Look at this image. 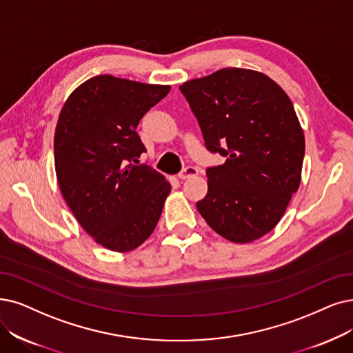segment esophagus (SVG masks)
<instances>
[{
  "label": "esophagus",
  "mask_w": 353,
  "mask_h": 353,
  "mask_svg": "<svg viewBox=\"0 0 353 353\" xmlns=\"http://www.w3.org/2000/svg\"><path fill=\"white\" fill-rule=\"evenodd\" d=\"M196 174H199V168L195 166H185L182 171L178 174V178L179 179H187V178H191V176H195Z\"/></svg>",
  "instance_id": "34e87169"
}]
</instances>
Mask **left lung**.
Masks as SVG:
<instances>
[{"mask_svg": "<svg viewBox=\"0 0 353 353\" xmlns=\"http://www.w3.org/2000/svg\"><path fill=\"white\" fill-rule=\"evenodd\" d=\"M204 145L225 162L207 168L208 191L196 203L214 232L248 243L271 232L299 190L304 133L292 103L256 70L224 68L179 87Z\"/></svg>", "mask_w": 353, "mask_h": 353, "instance_id": "obj_1", "label": "left lung"}]
</instances>
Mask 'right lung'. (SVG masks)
Returning a JSON list of instances; mask_svg holds the SVG:
<instances>
[{"label":"right lung","mask_w":353,"mask_h":353,"mask_svg":"<svg viewBox=\"0 0 353 353\" xmlns=\"http://www.w3.org/2000/svg\"><path fill=\"white\" fill-rule=\"evenodd\" d=\"M171 90L112 75L79 85L54 132V168L66 204L97 243L129 252L152 234L171 191L165 176L134 165L146 152L136 128Z\"/></svg>","instance_id":"obj_1"}]
</instances>
